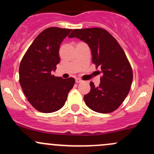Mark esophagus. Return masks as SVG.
<instances>
[{
  "label": "esophagus",
  "mask_w": 154,
  "mask_h": 154,
  "mask_svg": "<svg viewBox=\"0 0 154 154\" xmlns=\"http://www.w3.org/2000/svg\"><path fill=\"white\" fill-rule=\"evenodd\" d=\"M75 82L77 83H81V82H82V80H80V79H79V78H77L75 80Z\"/></svg>",
  "instance_id": "esophagus-1"
}]
</instances>
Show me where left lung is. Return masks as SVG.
<instances>
[{
  "mask_svg": "<svg viewBox=\"0 0 154 154\" xmlns=\"http://www.w3.org/2000/svg\"><path fill=\"white\" fill-rule=\"evenodd\" d=\"M68 37L86 42L93 63L101 69L99 86L91 82V90L83 97L87 106L100 113L115 111L127 96L133 81V71L125 51L104 29H75Z\"/></svg>",
  "mask_w": 154,
  "mask_h": 154,
  "instance_id": "left-lung-1",
  "label": "left lung"
}]
</instances>
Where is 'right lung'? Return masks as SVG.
Masks as SVG:
<instances>
[{"label": "right lung", "mask_w": 154, "mask_h": 154, "mask_svg": "<svg viewBox=\"0 0 154 154\" xmlns=\"http://www.w3.org/2000/svg\"><path fill=\"white\" fill-rule=\"evenodd\" d=\"M71 29L49 27L35 38L19 67V82L24 94L35 109L54 112L65 105L74 79L54 77L52 71L60 62L59 51Z\"/></svg>", "instance_id": "right-lung-1"}]
</instances>
